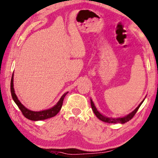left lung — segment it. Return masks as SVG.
<instances>
[{"instance_id": "8db88e82", "label": "left lung", "mask_w": 158, "mask_h": 158, "mask_svg": "<svg viewBox=\"0 0 158 158\" xmlns=\"http://www.w3.org/2000/svg\"><path fill=\"white\" fill-rule=\"evenodd\" d=\"M144 101V100H143ZM143 101L141 102L140 104H139V106H137V107L135 109V110L133 111L132 112H131L130 114L127 115L125 117H120V118H117V119H112V118H109V117H106L103 116V115L101 114L100 113H99L98 111H97V108L95 107L94 103H93V102L92 99H91V106H92V109L93 110V112L95 114V115L97 117V118L100 119V120L104 122V123H121V124H124L127 123V122L130 121L131 119H132V117L135 116V114H136V112H137V110H138V109L139 108V106L142 104H143Z\"/></svg>"}]
</instances>
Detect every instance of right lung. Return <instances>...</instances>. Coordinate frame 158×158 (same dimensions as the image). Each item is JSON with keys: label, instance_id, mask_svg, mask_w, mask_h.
I'll list each match as a JSON object with an SVG mask.
<instances>
[{"label": "right lung", "instance_id": "add662e5", "mask_svg": "<svg viewBox=\"0 0 158 158\" xmlns=\"http://www.w3.org/2000/svg\"><path fill=\"white\" fill-rule=\"evenodd\" d=\"M10 92H11V96L13 101L15 102V103L17 104L18 106H19V108L20 109V110L21 111L23 116L28 119L34 121L44 120V119L51 118V117H54L55 115H56L58 114V112H59L60 110L61 109L64 97H65V96L68 93H65V94L61 97L60 100L58 102V103L54 106V107L51 108L49 110H47L41 111V112H34V111H31L29 110H28L27 108H26L25 106L21 103V102L18 99L16 95L15 94L14 89H13V74L11 77V81H10Z\"/></svg>", "mask_w": 158, "mask_h": 158}]
</instances>
